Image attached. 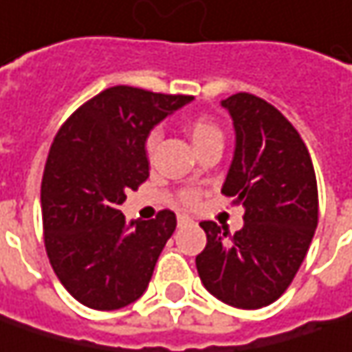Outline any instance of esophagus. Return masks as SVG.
I'll return each instance as SVG.
<instances>
[{
  "label": "esophagus",
  "instance_id": "1",
  "mask_svg": "<svg viewBox=\"0 0 352 352\" xmlns=\"http://www.w3.org/2000/svg\"><path fill=\"white\" fill-rule=\"evenodd\" d=\"M177 221H179V225H187V223H191L193 219L189 217V215H183V213H179V215H177Z\"/></svg>",
  "mask_w": 352,
  "mask_h": 352
}]
</instances>
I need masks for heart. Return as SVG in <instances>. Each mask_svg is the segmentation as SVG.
<instances>
[{
  "mask_svg": "<svg viewBox=\"0 0 352 352\" xmlns=\"http://www.w3.org/2000/svg\"><path fill=\"white\" fill-rule=\"evenodd\" d=\"M185 131H187V135H189L191 143L195 145V149L203 147V145H205V143H209V141L223 139V131H221V127H219L215 121H211V119H207V117H197V119H191V121L187 123ZM157 143H159V133L153 131V133L147 137V141H145V151H147V157H153ZM195 199L197 197L193 191H185V193L181 195V201H183L185 205L195 203Z\"/></svg>",
  "mask_w": 352,
  "mask_h": 352,
  "instance_id": "obj_1",
  "label": "heart"
}]
</instances>
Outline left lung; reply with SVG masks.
Wrapping results in <instances>:
<instances>
[{
    "label": "left lung",
    "instance_id": "1",
    "mask_svg": "<svg viewBox=\"0 0 352 352\" xmlns=\"http://www.w3.org/2000/svg\"><path fill=\"white\" fill-rule=\"evenodd\" d=\"M235 127V153L223 193L245 209L235 235L203 221L207 245L197 255L205 289L237 309L277 300L295 279L319 221L313 161L297 129L251 94L221 101Z\"/></svg>",
    "mask_w": 352,
    "mask_h": 352
}]
</instances>
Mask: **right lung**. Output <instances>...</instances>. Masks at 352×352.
Segmentation results:
<instances>
[{"mask_svg": "<svg viewBox=\"0 0 352 352\" xmlns=\"http://www.w3.org/2000/svg\"><path fill=\"white\" fill-rule=\"evenodd\" d=\"M191 99L117 85L55 135L41 181L43 239L57 279L81 305L115 311L145 293L175 213L127 223L119 205L149 177L151 129Z\"/></svg>", "mask_w": 352, "mask_h": 352, "instance_id": "right-lung-1", "label": "right lung"}]
</instances>
